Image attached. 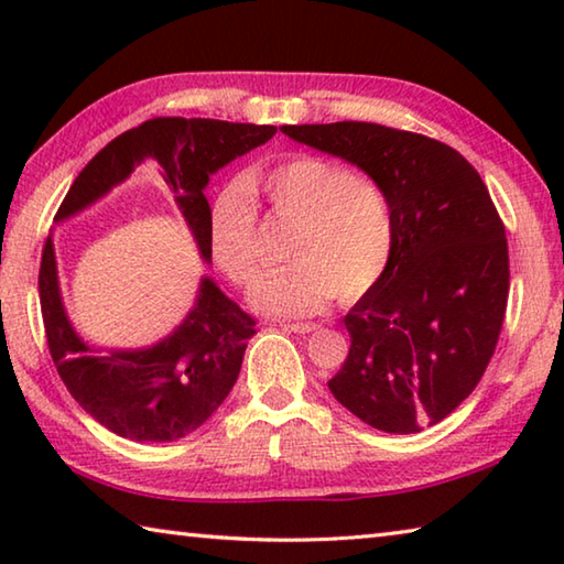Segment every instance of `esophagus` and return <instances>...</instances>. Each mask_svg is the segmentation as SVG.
<instances>
[{
    "label": "esophagus",
    "instance_id": "obj_1",
    "mask_svg": "<svg viewBox=\"0 0 564 564\" xmlns=\"http://www.w3.org/2000/svg\"><path fill=\"white\" fill-rule=\"evenodd\" d=\"M285 330H293V333H313V330H318V323H285L283 326Z\"/></svg>",
    "mask_w": 564,
    "mask_h": 564
}]
</instances>
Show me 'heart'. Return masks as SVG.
Masks as SVG:
<instances>
[{
  "instance_id": "obj_1",
  "label": "heart",
  "mask_w": 564,
  "mask_h": 564,
  "mask_svg": "<svg viewBox=\"0 0 564 564\" xmlns=\"http://www.w3.org/2000/svg\"><path fill=\"white\" fill-rule=\"evenodd\" d=\"M251 194H263L273 216L293 224L285 241L291 263L253 283L248 293L253 308L269 316H305L333 293L352 303L383 279L395 243L386 188L340 161L293 154L253 169L208 208V248L228 281L243 285L261 269Z\"/></svg>"
}]
</instances>
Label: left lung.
<instances>
[{"instance_id": "8db88e82", "label": "left lung", "mask_w": 564, "mask_h": 564, "mask_svg": "<svg viewBox=\"0 0 564 564\" xmlns=\"http://www.w3.org/2000/svg\"><path fill=\"white\" fill-rule=\"evenodd\" d=\"M281 131L360 166L393 206V256L343 318L350 350L330 393L386 433L441 423L480 383L508 308V238L488 186L423 133L368 121Z\"/></svg>"}]
</instances>
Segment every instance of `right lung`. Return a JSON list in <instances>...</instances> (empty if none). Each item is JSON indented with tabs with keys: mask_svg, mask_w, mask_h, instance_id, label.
<instances>
[{
	"mask_svg": "<svg viewBox=\"0 0 564 564\" xmlns=\"http://www.w3.org/2000/svg\"><path fill=\"white\" fill-rule=\"evenodd\" d=\"M273 133L275 127L218 119H149L109 141L84 166L54 221L87 208L144 164L174 194L208 261V176L265 144ZM40 301L46 346L66 390L97 423L139 443L178 441L204 425L231 393L246 343L256 333V321L241 305L226 299L212 279H204L194 308L169 338L144 350L99 356L76 336L64 313L52 236L42 251Z\"/></svg>",
	"mask_w": 564,
	"mask_h": 564,
	"instance_id": "add662e5",
	"label": "right lung"
}]
</instances>
